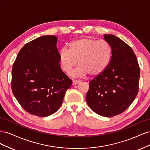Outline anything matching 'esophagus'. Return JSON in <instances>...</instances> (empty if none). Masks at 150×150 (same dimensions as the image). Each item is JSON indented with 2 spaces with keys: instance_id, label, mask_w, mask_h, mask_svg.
Returning a JSON list of instances; mask_svg holds the SVG:
<instances>
[{
  "instance_id": "obj_1",
  "label": "esophagus",
  "mask_w": 150,
  "mask_h": 150,
  "mask_svg": "<svg viewBox=\"0 0 150 150\" xmlns=\"http://www.w3.org/2000/svg\"><path fill=\"white\" fill-rule=\"evenodd\" d=\"M81 82L80 81H78V80H73L72 81V85H76L79 84Z\"/></svg>"
}]
</instances>
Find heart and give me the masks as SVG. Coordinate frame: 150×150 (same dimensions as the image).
<instances>
[{
    "instance_id": "obj_1",
    "label": "heart",
    "mask_w": 150,
    "mask_h": 150,
    "mask_svg": "<svg viewBox=\"0 0 150 150\" xmlns=\"http://www.w3.org/2000/svg\"><path fill=\"white\" fill-rule=\"evenodd\" d=\"M111 59V49L104 40L91 38L76 40L69 45V49H61L58 61L61 69L69 74L77 64L80 66L71 72L73 77H83L89 74H101L109 66Z\"/></svg>"
}]
</instances>
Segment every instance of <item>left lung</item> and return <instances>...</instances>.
<instances>
[{"mask_svg":"<svg viewBox=\"0 0 150 150\" xmlns=\"http://www.w3.org/2000/svg\"><path fill=\"white\" fill-rule=\"evenodd\" d=\"M104 39L111 49L110 64L103 73L89 82L86 99L98 115L112 117L124 112L138 93L140 71L133 49L111 34Z\"/></svg>","mask_w":150,"mask_h":150,"instance_id":"1","label":"left lung"}]
</instances>
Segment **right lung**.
<instances>
[{
    "label": "right lung",
    "mask_w": 150,
    "mask_h": 150,
    "mask_svg": "<svg viewBox=\"0 0 150 150\" xmlns=\"http://www.w3.org/2000/svg\"><path fill=\"white\" fill-rule=\"evenodd\" d=\"M54 35H43L20 50L12 71V93L21 106L40 117L56 112L72 81L59 64Z\"/></svg>",
    "instance_id": "obj_1"
}]
</instances>
